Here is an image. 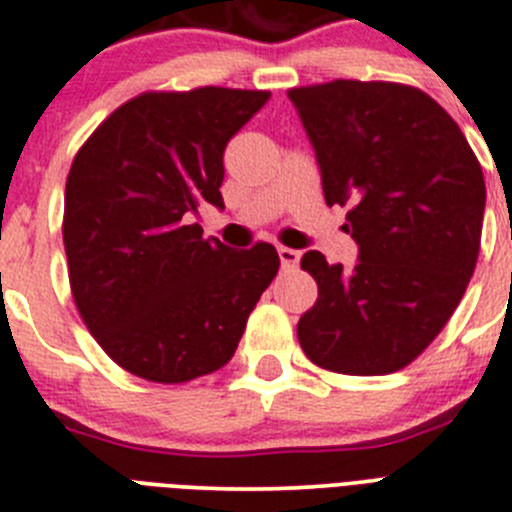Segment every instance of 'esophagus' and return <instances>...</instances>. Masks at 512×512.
I'll list each match as a JSON object with an SVG mask.
<instances>
[{
  "mask_svg": "<svg viewBox=\"0 0 512 512\" xmlns=\"http://www.w3.org/2000/svg\"><path fill=\"white\" fill-rule=\"evenodd\" d=\"M277 255H280L282 270H292L300 262V252L292 250V247H277Z\"/></svg>",
  "mask_w": 512,
  "mask_h": 512,
  "instance_id": "obj_1",
  "label": "esophagus"
}]
</instances>
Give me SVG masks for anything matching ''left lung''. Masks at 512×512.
<instances>
[{"label": "left lung", "mask_w": 512, "mask_h": 512, "mask_svg": "<svg viewBox=\"0 0 512 512\" xmlns=\"http://www.w3.org/2000/svg\"><path fill=\"white\" fill-rule=\"evenodd\" d=\"M315 147L327 205H350V272L302 255L317 300L297 322L305 355L342 375L403 370L465 295L480 252L485 180L455 119L423 89L332 79L287 92Z\"/></svg>", "instance_id": "left-lung-1"}]
</instances>
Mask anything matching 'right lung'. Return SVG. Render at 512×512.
Returning a JSON list of instances; mask_svg holds the SVG:
<instances>
[{"label": "right lung", "instance_id": "obj_1", "mask_svg": "<svg viewBox=\"0 0 512 512\" xmlns=\"http://www.w3.org/2000/svg\"><path fill=\"white\" fill-rule=\"evenodd\" d=\"M270 99L262 89L142 92L74 155L62 237L84 325L132 375L180 385L230 362L275 280L270 242L232 250L190 217L225 207L222 155Z\"/></svg>", "mask_w": 512, "mask_h": 512}]
</instances>
